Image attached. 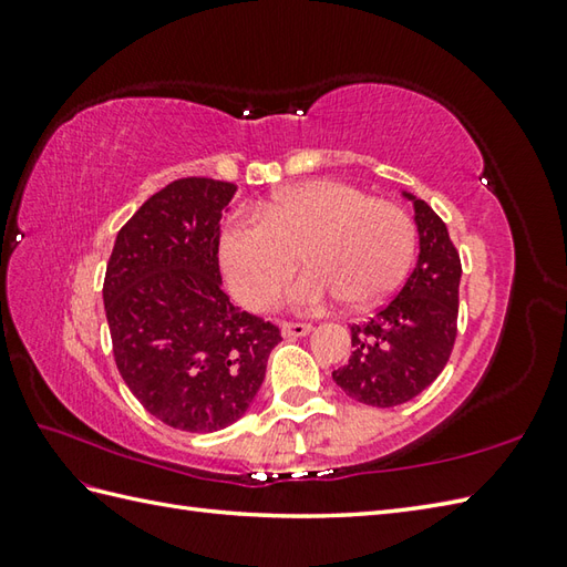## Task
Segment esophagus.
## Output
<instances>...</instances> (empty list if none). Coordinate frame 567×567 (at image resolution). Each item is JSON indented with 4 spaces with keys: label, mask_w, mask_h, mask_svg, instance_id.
<instances>
[{
    "label": "esophagus",
    "mask_w": 567,
    "mask_h": 567,
    "mask_svg": "<svg viewBox=\"0 0 567 567\" xmlns=\"http://www.w3.org/2000/svg\"><path fill=\"white\" fill-rule=\"evenodd\" d=\"M280 329L287 339H299V336L311 333V323H282Z\"/></svg>",
    "instance_id": "esophagus-1"
}]
</instances>
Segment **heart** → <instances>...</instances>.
Masks as SVG:
<instances>
[{
  "mask_svg": "<svg viewBox=\"0 0 567 567\" xmlns=\"http://www.w3.org/2000/svg\"><path fill=\"white\" fill-rule=\"evenodd\" d=\"M260 219L236 214L219 238V260L234 295L250 309L277 302L297 268L309 270L287 292V302L315 309L343 297L368 307L404 280L414 256V224L392 202L336 179L280 189L258 207Z\"/></svg>",
  "mask_w": 567,
  "mask_h": 567,
  "instance_id": "b5f03b06",
  "label": "heart"
}]
</instances>
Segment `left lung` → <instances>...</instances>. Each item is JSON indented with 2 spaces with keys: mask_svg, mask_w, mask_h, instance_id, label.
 I'll return each instance as SVG.
<instances>
[{
  "mask_svg": "<svg viewBox=\"0 0 567 567\" xmlns=\"http://www.w3.org/2000/svg\"><path fill=\"white\" fill-rule=\"evenodd\" d=\"M412 202L419 256L402 290L375 317L353 323L351 360L333 370V382L368 406H396L424 392L449 363L455 341L461 258L449 228L424 199Z\"/></svg>",
  "mask_w": 567,
  "mask_h": 567,
  "instance_id": "left-lung-1",
  "label": "left lung"
}]
</instances>
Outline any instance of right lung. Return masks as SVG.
I'll return each mask as SVG.
<instances>
[{
    "mask_svg": "<svg viewBox=\"0 0 567 567\" xmlns=\"http://www.w3.org/2000/svg\"><path fill=\"white\" fill-rule=\"evenodd\" d=\"M236 185L175 179L116 234L104 277L116 368L163 424L212 433L248 412L280 329L221 290V219Z\"/></svg>",
    "mask_w": 567,
    "mask_h": 567,
    "instance_id": "add662e5",
    "label": "right lung"
}]
</instances>
